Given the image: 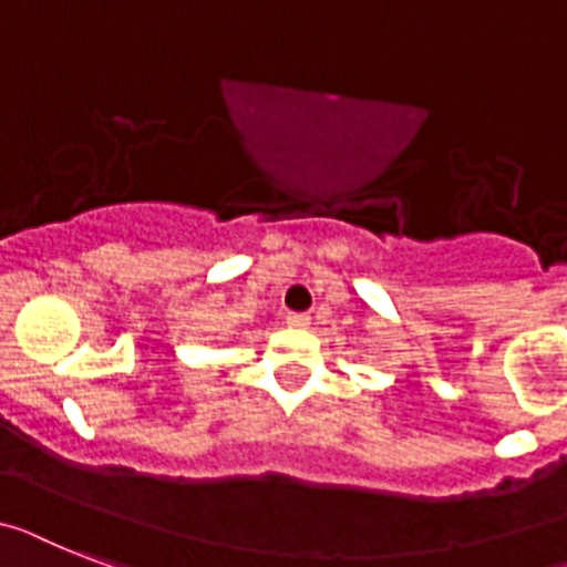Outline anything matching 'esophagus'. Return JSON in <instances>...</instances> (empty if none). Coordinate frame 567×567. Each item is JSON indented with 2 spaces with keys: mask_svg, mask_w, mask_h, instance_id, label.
I'll list each match as a JSON object with an SVG mask.
<instances>
[{
  "mask_svg": "<svg viewBox=\"0 0 567 567\" xmlns=\"http://www.w3.org/2000/svg\"><path fill=\"white\" fill-rule=\"evenodd\" d=\"M288 326H291V328H308V326H311V317H308V313H288Z\"/></svg>",
  "mask_w": 567,
  "mask_h": 567,
  "instance_id": "34e87169",
  "label": "esophagus"
}]
</instances>
